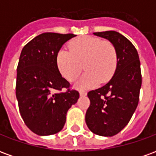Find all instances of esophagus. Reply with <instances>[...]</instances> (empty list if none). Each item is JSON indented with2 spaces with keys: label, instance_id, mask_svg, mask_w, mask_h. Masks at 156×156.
<instances>
[{
  "label": "esophagus",
  "instance_id": "obj_1",
  "mask_svg": "<svg viewBox=\"0 0 156 156\" xmlns=\"http://www.w3.org/2000/svg\"><path fill=\"white\" fill-rule=\"evenodd\" d=\"M80 95H81V96H86V95H87V92L81 90V91H80Z\"/></svg>",
  "mask_w": 156,
  "mask_h": 156
}]
</instances>
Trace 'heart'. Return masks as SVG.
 Here are the masks:
<instances>
[{"label":"heart","mask_w":156,"mask_h":156,"mask_svg":"<svg viewBox=\"0 0 156 156\" xmlns=\"http://www.w3.org/2000/svg\"><path fill=\"white\" fill-rule=\"evenodd\" d=\"M69 50L61 49L57 55V66L68 81L78 78L83 68L86 73L79 79V88H87L109 81L118 65L117 49L108 40L85 36L69 43Z\"/></svg>","instance_id":"heart-1"}]
</instances>
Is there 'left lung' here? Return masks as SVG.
I'll list each match as a JSON object with an SVG mask.
<instances>
[{
	"mask_svg": "<svg viewBox=\"0 0 156 156\" xmlns=\"http://www.w3.org/2000/svg\"><path fill=\"white\" fill-rule=\"evenodd\" d=\"M94 34L115 44L118 65L107 84L88 93L90 105L85 120L93 133L113 136L127 125L137 108L142 83L140 62L136 48L120 33L106 31Z\"/></svg>",
	"mask_w": 156,
	"mask_h": 156,
	"instance_id": "1",
	"label": "left lung"
}]
</instances>
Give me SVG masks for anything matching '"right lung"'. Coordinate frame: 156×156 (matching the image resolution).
Returning a JSON list of instances; mask_svg holds the SVG:
<instances>
[{
	"mask_svg": "<svg viewBox=\"0 0 156 156\" xmlns=\"http://www.w3.org/2000/svg\"><path fill=\"white\" fill-rule=\"evenodd\" d=\"M74 34L45 32L24 46L17 65L16 96L26 125L38 135H50L63 128L67 112L79 93L62 77L57 55ZM67 89L65 92L61 90Z\"/></svg>",
	"mask_w": 156,
	"mask_h": 156,
	"instance_id": "1",
	"label": "right lung"
}]
</instances>
